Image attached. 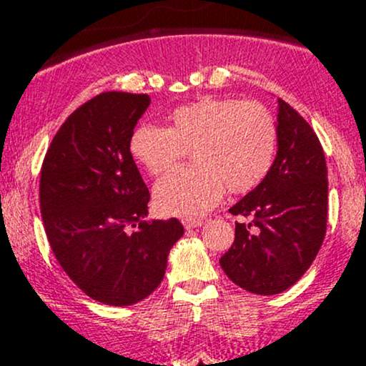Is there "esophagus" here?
Wrapping results in <instances>:
<instances>
[{
	"mask_svg": "<svg viewBox=\"0 0 366 366\" xmlns=\"http://www.w3.org/2000/svg\"><path fill=\"white\" fill-rule=\"evenodd\" d=\"M182 224L186 229H196V227L203 225V220H191V218H189V220H184Z\"/></svg>",
	"mask_w": 366,
	"mask_h": 366,
	"instance_id": "esophagus-1",
	"label": "esophagus"
}]
</instances>
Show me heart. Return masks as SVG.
Here are the masks:
<instances>
[{
	"label": "heart",
	"instance_id": "b5f03b06",
	"mask_svg": "<svg viewBox=\"0 0 366 366\" xmlns=\"http://www.w3.org/2000/svg\"><path fill=\"white\" fill-rule=\"evenodd\" d=\"M279 146L274 113L262 103L199 98L169 115V127L142 124L129 149L153 177L169 172L191 149L192 165L174 170L154 186V207L163 215L197 218L224 194L253 191L267 177Z\"/></svg>",
	"mask_w": 366,
	"mask_h": 366
}]
</instances>
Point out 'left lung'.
I'll return each instance as SVG.
<instances>
[{
	"label": "left lung",
	"mask_w": 366,
	"mask_h": 366,
	"mask_svg": "<svg viewBox=\"0 0 366 366\" xmlns=\"http://www.w3.org/2000/svg\"><path fill=\"white\" fill-rule=\"evenodd\" d=\"M279 151L258 187L234 204L236 239L220 258L239 287L272 296L294 285L320 251L327 232L325 154L312 125L279 99Z\"/></svg>",
	"instance_id": "obj_1"
}]
</instances>
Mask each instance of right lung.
Listing matches in <instances>:
<instances>
[{"label":"right lung","mask_w":366,"mask_h":366,"mask_svg":"<svg viewBox=\"0 0 366 366\" xmlns=\"http://www.w3.org/2000/svg\"><path fill=\"white\" fill-rule=\"evenodd\" d=\"M148 94L102 92L54 134L41 167L39 204L54 258L99 303L129 306L162 284L177 218L142 222L149 191L129 149Z\"/></svg>","instance_id":"obj_1"}]
</instances>
